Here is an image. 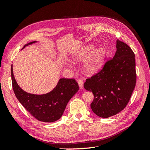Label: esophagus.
<instances>
[{
  "mask_svg": "<svg viewBox=\"0 0 150 150\" xmlns=\"http://www.w3.org/2000/svg\"><path fill=\"white\" fill-rule=\"evenodd\" d=\"M78 84H79V87L80 89H83L84 88V83L82 80H79L78 81Z\"/></svg>",
  "mask_w": 150,
  "mask_h": 150,
  "instance_id": "34e87169",
  "label": "esophagus"
}]
</instances>
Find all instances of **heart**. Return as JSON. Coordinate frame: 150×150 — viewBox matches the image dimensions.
<instances>
[{
	"instance_id": "1",
	"label": "heart",
	"mask_w": 150,
	"mask_h": 150,
	"mask_svg": "<svg viewBox=\"0 0 150 150\" xmlns=\"http://www.w3.org/2000/svg\"><path fill=\"white\" fill-rule=\"evenodd\" d=\"M93 46L86 47L82 51L75 54L73 56V60L75 61H82L88 56L93 50ZM85 60L84 62V71L88 74H93L99 70L103 64L104 59L106 56V50L104 48L99 47L93 50Z\"/></svg>"
}]
</instances>
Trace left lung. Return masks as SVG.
I'll use <instances>...</instances> for the list:
<instances>
[{"instance_id": "obj_1", "label": "left lung", "mask_w": 150, "mask_h": 150, "mask_svg": "<svg viewBox=\"0 0 150 150\" xmlns=\"http://www.w3.org/2000/svg\"><path fill=\"white\" fill-rule=\"evenodd\" d=\"M116 49L114 57L84 83V88L94 94L91 104L93 111L104 118L117 114L126 106L137 81L132 49L120 40L116 41Z\"/></svg>"}]
</instances>
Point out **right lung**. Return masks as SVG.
Returning a JSON list of instances; mask_svg holds the SVG:
<instances>
[{"label": "right lung", "mask_w": 150, "mask_h": 150, "mask_svg": "<svg viewBox=\"0 0 150 150\" xmlns=\"http://www.w3.org/2000/svg\"><path fill=\"white\" fill-rule=\"evenodd\" d=\"M35 42L26 44L23 48ZM11 77L12 88L16 98L30 115L40 121L51 122L59 119L67 103L79 90L78 84L74 79L62 78L59 81L56 87L49 93L33 94L25 92L17 84L13 77L12 65Z\"/></svg>", "instance_id": "obj_1"}]
</instances>
